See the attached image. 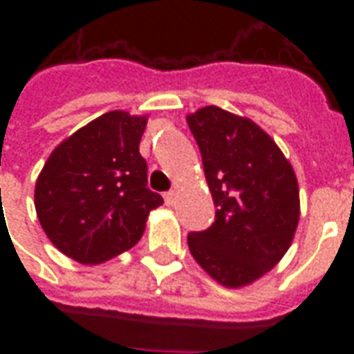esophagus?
I'll list each match as a JSON object with an SVG mask.
<instances>
[{
    "label": "esophagus",
    "mask_w": 354,
    "mask_h": 354,
    "mask_svg": "<svg viewBox=\"0 0 354 354\" xmlns=\"http://www.w3.org/2000/svg\"><path fill=\"white\" fill-rule=\"evenodd\" d=\"M176 192L165 193V203H167V207H174V205H176Z\"/></svg>",
    "instance_id": "1"
}]
</instances>
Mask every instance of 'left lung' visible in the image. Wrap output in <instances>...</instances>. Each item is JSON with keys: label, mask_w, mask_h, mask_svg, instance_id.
Instances as JSON below:
<instances>
[{"label": "left lung", "mask_w": 354, "mask_h": 354, "mask_svg": "<svg viewBox=\"0 0 354 354\" xmlns=\"http://www.w3.org/2000/svg\"><path fill=\"white\" fill-rule=\"evenodd\" d=\"M203 157L214 223L189 233V252L225 288L271 271L299 222L296 172L281 147L248 117L205 106L185 117Z\"/></svg>", "instance_id": "obj_1"}]
</instances>
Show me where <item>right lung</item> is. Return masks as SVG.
<instances>
[{
	"instance_id": "1",
	"label": "right lung",
	"mask_w": 354,
	"mask_h": 354,
	"mask_svg": "<svg viewBox=\"0 0 354 354\" xmlns=\"http://www.w3.org/2000/svg\"><path fill=\"white\" fill-rule=\"evenodd\" d=\"M147 115L113 109L60 142L35 182L45 235L68 258L96 266L136 245L162 197L147 189L140 140Z\"/></svg>"
}]
</instances>
